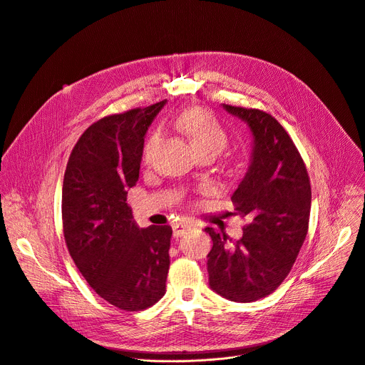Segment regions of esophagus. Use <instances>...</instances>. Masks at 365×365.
<instances>
[{
  "mask_svg": "<svg viewBox=\"0 0 365 365\" xmlns=\"http://www.w3.org/2000/svg\"><path fill=\"white\" fill-rule=\"evenodd\" d=\"M191 227H195V224L187 222V221H184V222H177V224L173 225L174 235H175V237H181V235H182L187 230H190Z\"/></svg>",
  "mask_w": 365,
  "mask_h": 365,
  "instance_id": "1",
  "label": "esophagus"
}]
</instances>
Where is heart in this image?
I'll return each mask as SVG.
<instances>
[{
  "mask_svg": "<svg viewBox=\"0 0 365 365\" xmlns=\"http://www.w3.org/2000/svg\"><path fill=\"white\" fill-rule=\"evenodd\" d=\"M178 123L182 128V131L190 137L197 152H200V150H210V152L218 155L228 144V135L222 125L205 107L196 106L184 110L178 118ZM163 134V126H158L147 137L143 145L144 163H152Z\"/></svg>",
  "mask_w": 365,
  "mask_h": 365,
  "instance_id": "obj_1",
  "label": "heart"
}]
</instances>
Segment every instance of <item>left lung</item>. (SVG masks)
I'll return each mask as SVG.
<instances>
[{
    "instance_id": "8db88e82",
    "label": "left lung",
    "mask_w": 365,
    "mask_h": 365,
    "mask_svg": "<svg viewBox=\"0 0 365 365\" xmlns=\"http://www.w3.org/2000/svg\"><path fill=\"white\" fill-rule=\"evenodd\" d=\"M249 123L252 163L232 203L247 218L243 237L206 228L213 246L207 253L212 290L232 302H253L271 294L292 271L309 224L311 182L305 162L287 131L259 109L224 104Z\"/></svg>"
}]
</instances>
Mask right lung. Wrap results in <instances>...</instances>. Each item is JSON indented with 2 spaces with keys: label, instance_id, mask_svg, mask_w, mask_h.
<instances>
[{
  "label": "right lung",
  "instance_id": "right-lung-1",
  "mask_svg": "<svg viewBox=\"0 0 365 365\" xmlns=\"http://www.w3.org/2000/svg\"><path fill=\"white\" fill-rule=\"evenodd\" d=\"M166 100L90 125L68 160L61 191L69 255L93 290L122 311H143L166 292L173 228L140 230L126 203L138 181L144 135Z\"/></svg>",
  "mask_w": 365,
  "mask_h": 365
}]
</instances>
